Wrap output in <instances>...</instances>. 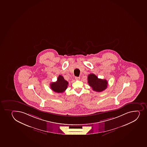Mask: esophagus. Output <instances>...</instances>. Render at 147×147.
Segmentation results:
<instances>
[{
  "instance_id": "34e87169",
  "label": "esophagus",
  "mask_w": 147,
  "mask_h": 147,
  "mask_svg": "<svg viewBox=\"0 0 147 147\" xmlns=\"http://www.w3.org/2000/svg\"><path fill=\"white\" fill-rule=\"evenodd\" d=\"M75 79L77 80H79L80 79V77H75Z\"/></svg>"
}]
</instances>
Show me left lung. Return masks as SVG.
I'll return each instance as SVG.
<instances>
[{
  "label": "left lung",
  "instance_id": "left-lung-1",
  "mask_svg": "<svg viewBox=\"0 0 147 147\" xmlns=\"http://www.w3.org/2000/svg\"><path fill=\"white\" fill-rule=\"evenodd\" d=\"M89 85L92 88L94 91L101 92L107 88L108 82L106 80L98 79L97 76L94 74H91L88 76Z\"/></svg>",
  "mask_w": 147,
  "mask_h": 147
}]
</instances>
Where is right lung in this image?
I'll list each match as a JSON object with an SVG mask.
<instances>
[{
  "instance_id": "add662e5",
  "label": "right lung",
  "mask_w": 147,
  "mask_h": 147,
  "mask_svg": "<svg viewBox=\"0 0 147 147\" xmlns=\"http://www.w3.org/2000/svg\"><path fill=\"white\" fill-rule=\"evenodd\" d=\"M68 82L61 75H59L56 82H52L50 84L53 91L57 93L63 92L67 89Z\"/></svg>"
}]
</instances>
